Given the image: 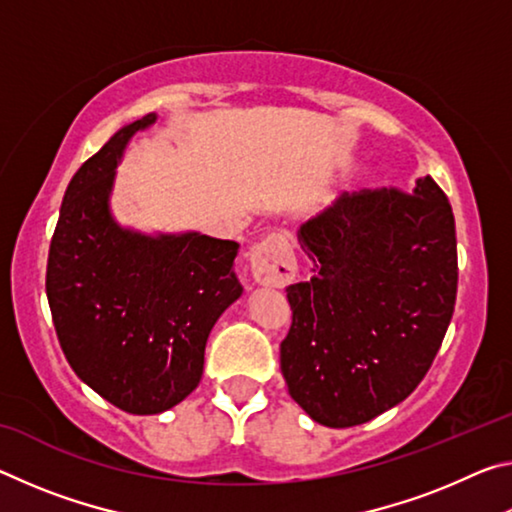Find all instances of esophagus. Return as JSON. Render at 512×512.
Returning <instances> with one entry per match:
<instances>
[{
  "instance_id": "obj_1",
  "label": "esophagus",
  "mask_w": 512,
  "mask_h": 512,
  "mask_svg": "<svg viewBox=\"0 0 512 512\" xmlns=\"http://www.w3.org/2000/svg\"><path fill=\"white\" fill-rule=\"evenodd\" d=\"M250 271L262 287L282 289L296 280L298 264L289 239L273 232L250 248Z\"/></svg>"
}]
</instances>
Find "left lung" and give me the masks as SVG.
<instances>
[{
	"mask_svg": "<svg viewBox=\"0 0 512 512\" xmlns=\"http://www.w3.org/2000/svg\"><path fill=\"white\" fill-rule=\"evenodd\" d=\"M311 277L291 284L280 368L325 427L363 424L406 400L431 368L454 314V212L431 176L361 189L300 225Z\"/></svg>",
	"mask_w": 512,
	"mask_h": 512,
	"instance_id": "obj_1",
	"label": "left lung"
}]
</instances>
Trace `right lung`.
I'll use <instances>...</instances> for the list:
<instances>
[{
    "instance_id": "right-lung-1",
    "label": "right lung",
    "mask_w": 512,
    "mask_h": 512,
    "mask_svg": "<svg viewBox=\"0 0 512 512\" xmlns=\"http://www.w3.org/2000/svg\"><path fill=\"white\" fill-rule=\"evenodd\" d=\"M153 121L124 126L74 173L47 259L65 359L103 400L135 415L167 411L194 391L207 336L244 291L232 271L237 241L198 232L144 237L112 221L117 160Z\"/></svg>"
}]
</instances>
